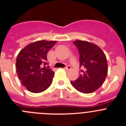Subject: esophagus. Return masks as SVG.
I'll return each mask as SVG.
<instances>
[{
    "instance_id": "esophagus-1",
    "label": "esophagus",
    "mask_w": 126,
    "mask_h": 126,
    "mask_svg": "<svg viewBox=\"0 0 126 126\" xmlns=\"http://www.w3.org/2000/svg\"><path fill=\"white\" fill-rule=\"evenodd\" d=\"M71 69V67L70 66V65H67V66L65 67V68H64V69L66 70V71H69Z\"/></svg>"
}]
</instances>
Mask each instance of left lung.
<instances>
[{
    "label": "left lung",
    "mask_w": 126,
    "mask_h": 126,
    "mask_svg": "<svg viewBox=\"0 0 126 126\" xmlns=\"http://www.w3.org/2000/svg\"><path fill=\"white\" fill-rule=\"evenodd\" d=\"M73 43L79 53V67H84V71L81 70L83 73L71 84L81 93H93L103 84L107 75L106 56L94 43L83 40L74 41Z\"/></svg>",
    "instance_id": "left-lung-1"
}]
</instances>
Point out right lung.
Segmentation results:
<instances>
[{
	"label": "right lung",
	"instance_id": "right-lung-1",
	"mask_svg": "<svg viewBox=\"0 0 126 126\" xmlns=\"http://www.w3.org/2000/svg\"><path fill=\"white\" fill-rule=\"evenodd\" d=\"M56 41L39 40L20 51L16 59V71L21 83L32 93H41L52 83L54 72L47 63V54Z\"/></svg>",
	"mask_w": 126,
	"mask_h": 126
}]
</instances>
